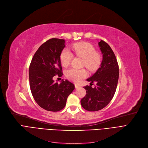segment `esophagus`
Segmentation results:
<instances>
[{"label": "esophagus", "instance_id": "34e87169", "mask_svg": "<svg viewBox=\"0 0 148 148\" xmlns=\"http://www.w3.org/2000/svg\"><path fill=\"white\" fill-rule=\"evenodd\" d=\"M75 88L77 89V88H79V86H79L78 84H75Z\"/></svg>", "mask_w": 148, "mask_h": 148}]
</instances>
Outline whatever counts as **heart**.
Instances as JSON below:
<instances>
[{"label":"heart","instance_id":"b5f03b06","mask_svg":"<svg viewBox=\"0 0 148 148\" xmlns=\"http://www.w3.org/2000/svg\"><path fill=\"white\" fill-rule=\"evenodd\" d=\"M72 48L76 56L83 58V65L89 70H95L99 67L101 61V56L96 52L95 48L91 44L87 42L76 43L73 45ZM60 58L61 64L64 67H67L72 60L73 54L69 49L65 48L61 53ZM87 75V71L84 69L71 68L65 72L68 79L76 83L85 78Z\"/></svg>","mask_w":148,"mask_h":148}]
</instances>
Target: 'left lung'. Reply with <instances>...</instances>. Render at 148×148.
<instances>
[{
    "label": "left lung",
    "instance_id": "left-lung-1",
    "mask_svg": "<svg viewBox=\"0 0 148 148\" xmlns=\"http://www.w3.org/2000/svg\"><path fill=\"white\" fill-rule=\"evenodd\" d=\"M99 46L103 55L102 62L97 71L87 79L91 83L84 87L86 94L81 100L83 108L89 111L100 110L110 102L119 79V66L113 50L103 40L99 42ZM94 82L97 84L92 88L91 84Z\"/></svg>",
    "mask_w": 148,
    "mask_h": 148
}]
</instances>
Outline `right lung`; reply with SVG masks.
<instances>
[{
    "label": "right lung",
    "mask_w": 148,
    "mask_h": 148,
    "mask_svg": "<svg viewBox=\"0 0 148 148\" xmlns=\"http://www.w3.org/2000/svg\"><path fill=\"white\" fill-rule=\"evenodd\" d=\"M65 47L63 39L48 40L35 52L29 66L30 90L35 101L45 110H62L75 89L74 84L67 79L60 84L53 79L56 75H63L60 56Z\"/></svg>",
    "instance_id": "right-lung-1"
}]
</instances>
